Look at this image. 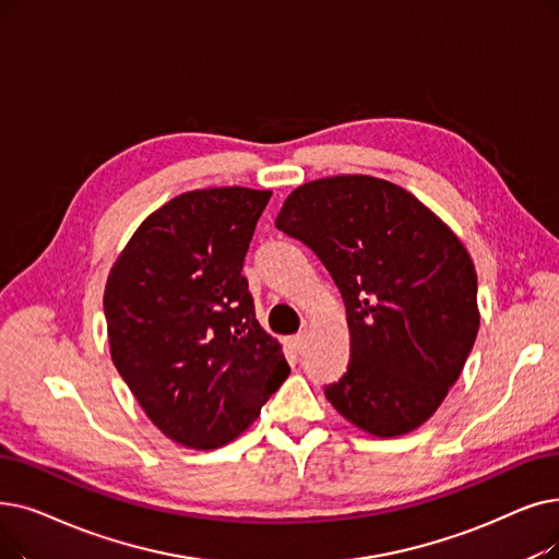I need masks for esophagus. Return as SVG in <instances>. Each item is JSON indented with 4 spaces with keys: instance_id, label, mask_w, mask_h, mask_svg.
<instances>
[{
    "instance_id": "obj_1",
    "label": "esophagus",
    "mask_w": 559,
    "mask_h": 559,
    "mask_svg": "<svg viewBox=\"0 0 559 559\" xmlns=\"http://www.w3.org/2000/svg\"><path fill=\"white\" fill-rule=\"evenodd\" d=\"M308 329H304V331H299L295 337H293V347L297 349V352H301V349H306V345H308Z\"/></svg>"
}]
</instances>
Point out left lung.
Masks as SVG:
<instances>
[{
	"label": "left lung",
	"instance_id": "left-lung-1",
	"mask_svg": "<svg viewBox=\"0 0 559 559\" xmlns=\"http://www.w3.org/2000/svg\"><path fill=\"white\" fill-rule=\"evenodd\" d=\"M276 228L314 251L345 299L352 356L326 400L379 439L418 429L464 370L479 329L464 241L414 193L372 176L297 187Z\"/></svg>",
	"mask_w": 559,
	"mask_h": 559
}]
</instances>
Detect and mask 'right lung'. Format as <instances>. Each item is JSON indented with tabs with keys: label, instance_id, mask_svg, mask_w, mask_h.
I'll return each mask as SVG.
<instances>
[{
	"label": "right lung",
	"instance_id": "1",
	"mask_svg": "<svg viewBox=\"0 0 559 559\" xmlns=\"http://www.w3.org/2000/svg\"><path fill=\"white\" fill-rule=\"evenodd\" d=\"M272 191L193 189L134 230L105 285L109 352L153 425L193 450L230 443L287 379L241 276Z\"/></svg>",
	"mask_w": 559,
	"mask_h": 559
}]
</instances>
